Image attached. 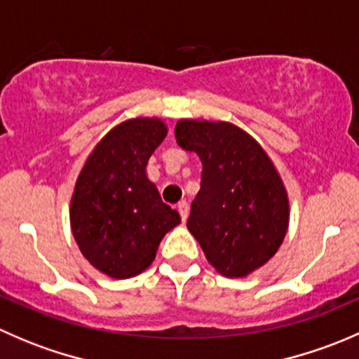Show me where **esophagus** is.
<instances>
[{
    "mask_svg": "<svg viewBox=\"0 0 359 359\" xmlns=\"http://www.w3.org/2000/svg\"><path fill=\"white\" fill-rule=\"evenodd\" d=\"M177 210H179V213H180V219L186 222L187 215H189V205H187V201H180L179 205H177Z\"/></svg>",
    "mask_w": 359,
    "mask_h": 359,
    "instance_id": "1",
    "label": "esophagus"
}]
</instances>
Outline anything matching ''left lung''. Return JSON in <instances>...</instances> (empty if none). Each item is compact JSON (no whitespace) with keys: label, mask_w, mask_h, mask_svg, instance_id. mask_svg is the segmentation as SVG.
Segmentation results:
<instances>
[{"label":"left lung","mask_w":359,"mask_h":359,"mask_svg":"<svg viewBox=\"0 0 359 359\" xmlns=\"http://www.w3.org/2000/svg\"><path fill=\"white\" fill-rule=\"evenodd\" d=\"M175 139L203 165L187 229L220 274L247 276L278 252L288 229L287 191L273 161L231 123L180 119Z\"/></svg>","instance_id":"8db88e82"}]
</instances>
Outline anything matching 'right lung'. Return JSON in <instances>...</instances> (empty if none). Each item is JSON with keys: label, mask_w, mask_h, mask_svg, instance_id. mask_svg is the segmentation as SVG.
<instances>
[{"label": "right lung", "mask_w": 359, "mask_h": 359, "mask_svg": "<svg viewBox=\"0 0 359 359\" xmlns=\"http://www.w3.org/2000/svg\"><path fill=\"white\" fill-rule=\"evenodd\" d=\"M165 137L166 126L158 118L121 123L97 144L76 182V243L93 267L116 280L147 269L163 236L180 222L146 175L147 161Z\"/></svg>", "instance_id": "add662e5"}]
</instances>
